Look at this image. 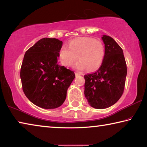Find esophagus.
Segmentation results:
<instances>
[{
  "label": "esophagus",
  "instance_id": "1",
  "mask_svg": "<svg viewBox=\"0 0 147 147\" xmlns=\"http://www.w3.org/2000/svg\"><path fill=\"white\" fill-rule=\"evenodd\" d=\"M81 73H75V75H76V76H80V75H81Z\"/></svg>",
  "mask_w": 147,
  "mask_h": 147
}]
</instances>
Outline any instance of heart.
<instances>
[{
	"instance_id": "heart-1",
	"label": "heart",
	"mask_w": 147,
	"mask_h": 147,
	"mask_svg": "<svg viewBox=\"0 0 147 147\" xmlns=\"http://www.w3.org/2000/svg\"><path fill=\"white\" fill-rule=\"evenodd\" d=\"M68 47L63 46L58 51L60 62L65 67H71L78 58L80 61L74 65V69L83 71L87 67L89 71H94L103 62L105 47L100 40L90 37H79L71 40Z\"/></svg>"
}]
</instances>
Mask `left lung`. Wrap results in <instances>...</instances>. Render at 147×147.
Returning <instances> with one entry per match:
<instances>
[{
  "mask_svg": "<svg viewBox=\"0 0 147 147\" xmlns=\"http://www.w3.org/2000/svg\"><path fill=\"white\" fill-rule=\"evenodd\" d=\"M105 57L100 67L84 76V94L93 108L103 109L113 105L123 94L127 69L123 51L117 42L103 35Z\"/></svg>",
  "mask_w": 147,
  "mask_h": 147,
  "instance_id": "1",
  "label": "left lung"
}]
</instances>
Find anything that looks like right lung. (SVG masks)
Here are the masks:
<instances>
[{"instance_id": "right-lung-1", "label": "right lung", "mask_w": 147, "mask_h": 147, "mask_svg": "<svg viewBox=\"0 0 147 147\" xmlns=\"http://www.w3.org/2000/svg\"><path fill=\"white\" fill-rule=\"evenodd\" d=\"M63 42L44 38L26 52L20 69L22 89L29 100L40 107L58 108L75 78L73 71L58 64Z\"/></svg>"}]
</instances>
